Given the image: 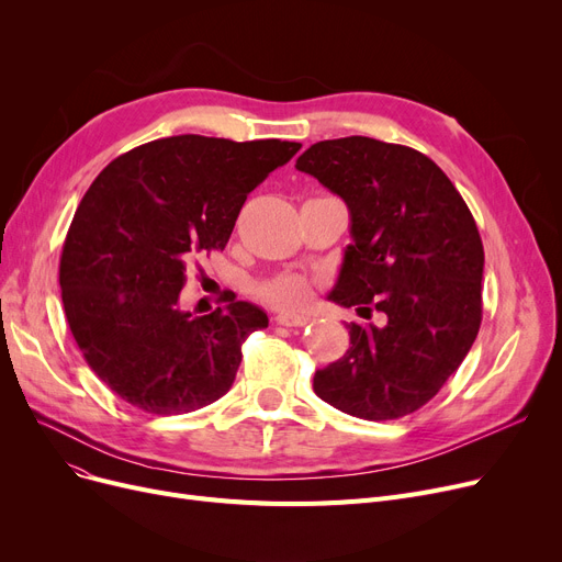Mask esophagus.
Wrapping results in <instances>:
<instances>
[{
	"label": "esophagus",
	"instance_id": "34e87169",
	"mask_svg": "<svg viewBox=\"0 0 562 562\" xmlns=\"http://www.w3.org/2000/svg\"><path fill=\"white\" fill-rule=\"evenodd\" d=\"M276 323H280V326H286V328H303V326H307V323H310V316L280 312V314L276 316Z\"/></svg>",
	"mask_w": 562,
	"mask_h": 562
}]
</instances>
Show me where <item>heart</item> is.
<instances>
[{
	"label": "heart",
	"instance_id": "obj_1",
	"mask_svg": "<svg viewBox=\"0 0 562 562\" xmlns=\"http://www.w3.org/2000/svg\"><path fill=\"white\" fill-rule=\"evenodd\" d=\"M259 293L273 305L299 307L307 301L310 289L301 276H280L276 280H269L266 284H261Z\"/></svg>",
	"mask_w": 562,
	"mask_h": 562
}]
</instances>
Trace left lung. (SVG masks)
I'll list each match as a JSON object with an SVG mask.
<instances>
[{
  "label": "left lung",
  "mask_w": 562,
  "mask_h": 562,
  "mask_svg": "<svg viewBox=\"0 0 562 562\" xmlns=\"http://www.w3.org/2000/svg\"><path fill=\"white\" fill-rule=\"evenodd\" d=\"M296 168L337 193L350 239L328 301L385 314L348 323L346 356L314 392L346 415L387 422L426 405L462 364L481 318L483 241L449 177L412 147L369 136L310 145Z\"/></svg>",
  "instance_id": "left-lung-1"
}]
</instances>
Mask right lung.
I'll use <instances>...</instances> for the list:
<instances>
[{"mask_svg": "<svg viewBox=\"0 0 562 562\" xmlns=\"http://www.w3.org/2000/svg\"><path fill=\"white\" fill-rule=\"evenodd\" d=\"M301 143L168 136L113 159L77 206L58 282L70 333L104 385L150 415L218 401L241 344L269 316L225 296L195 316L180 307L187 266L223 250L250 191Z\"/></svg>", "mask_w": 562, "mask_h": 562, "instance_id": "right-lung-1", "label": "right lung"}]
</instances>
